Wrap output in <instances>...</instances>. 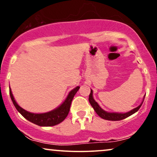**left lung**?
Masks as SVG:
<instances>
[{"instance_id": "8db88e82", "label": "left lung", "mask_w": 157, "mask_h": 157, "mask_svg": "<svg viewBox=\"0 0 157 157\" xmlns=\"http://www.w3.org/2000/svg\"><path fill=\"white\" fill-rule=\"evenodd\" d=\"M145 96L143 99V101L140 104V105H138V107L133 108V109L131 110L127 113H111V112H107L104 111L102 108L99 105V104L95 100H94L93 98V91L91 90V92L90 96H89V101H90V103L91 105L92 106V108H94V110L95 112L100 117H101L102 119H105V120H109V121H120V120H122L124 119H126V118L129 117V116L132 115L133 113H136L137 111H138L139 108H140V106L142 105L143 102H144Z\"/></svg>"}]
</instances>
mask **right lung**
<instances>
[{"instance_id": "obj_1", "label": "right lung", "mask_w": 157, "mask_h": 157, "mask_svg": "<svg viewBox=\"0 0 157 157\" xmlns=\"http://www.w3.org/2000/svg\"><path fill=\"white\" fill-rule=\"evenodd\" d=\"M79 88L80 87L78 86L71 90L63 103L57 108H56L55 109L43 113H35L27 111L26 110L23 109L17 103L12 92H11V88H9V94H10L11 99L12 100L13 105L15 106L18 112L22 114L27 120L35 124L40 126V127H51V126H55L61 123L67 117L70 111L71 102Z\"/></svg>"}]
</instances>
